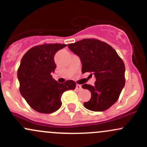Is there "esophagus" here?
<instances>
[{
	"label": "esophagus",
	"instance_id": "esophagus-1",
	"mask_svg": "<svg viewBox=\"0 0 147 147\" xmlns=\"http://www.w3.org/2000/svg\"><path fill=\"white\" fill-rule=\"evenodd\" d=\"M76 89H78V90H80V89H82V86L80 85V84H77V85H76Z\"/></svg>",
	"mask_w": 147,
	"mask_h": 147
}]
</instances>
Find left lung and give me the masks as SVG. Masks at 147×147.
<instances>
[{
  "label": "left lung",
  "mask_w": 147,
  "mask_h": 147,
  "mask_svg": "<svg viewBox=\"0 0 147 147\" xmlns=\"http://www.w3.org/2000/svg\"><path fill=\"white\" fill-rule=\"evenodd\" d=\"M67 46L80 58L82 72H91L96 77L94 86H82L92 94L84 106L92 111L109 109L118 101L125 83L123 60L109 44L96 38H84Z\"/></svg>",
  "instance_id": "8db88e82"
}]
</instances>
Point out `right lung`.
Returning a JSON list of instances; mask_svg holds the SVG:
<instances>
[{"mask_svg": "<svg viewBox=\"0 0 147 147\" xmlns=\"http://www.w3.org/2000/svg\"><path fill=\"white\" fill-rule=\"evenodd\" d=\"M67 46L43 44L30 49L21 60L18 70L20 92L32 109L41 113H52L61 108L63 92L76 87L73 80L60 84L52 78L56 65L54 55Z\"/></svg>", "mask_w": 147, "mask_h": 147, "instance_id": "right-lung-1", "label": "right lung"}]
</instances>
